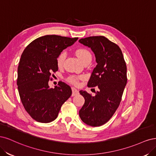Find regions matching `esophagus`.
<instances>
[{
	"label": "esophagus",
	"instance_id": "34e87169",
	"mask_svg": "<svg viewBox=\"0 0 156 156\" xmlns=\"http://www.w3.org/2000/svg\"><path fill=\"white\" fill-rule=\"evenodd\" d=\"M72 91H73V94H72V96H75V95H76L79 93V91L76 88L74 87H73L72 88Z\"/></svg>",
	"mask_w": 156,
	"mask_h": 156
}]
</instances>
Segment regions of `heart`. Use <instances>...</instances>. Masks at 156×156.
Masks as SVG:
<instances>
[{"label": "heart", "instance_id": "1", "mask_svg": "<svg viewBox=\"0 0 156 156\" xmlns=\"http://www.w3.org/2000/svg\"><path fill=\"white\" fill-rule=\"evenodd\" d=\"M76 54L78 56V58L80 59V61H81L82 63L88 61V60H91V58H92L91 53L90 52L89 50H87L85 48H78L76 51ZM65 56H66V54H65V52L64 51L62 52L59 54V56H58V58H57V65L59 67L62 66ZM81 78L82 76H74V75H71V76H69L67 78V80L69 83L76 85L78 83L79 79H80Z\"/></svg>", "mask_w": 156, "mask_h": 156}]
</instances>
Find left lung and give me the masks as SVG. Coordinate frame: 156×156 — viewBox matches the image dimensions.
Masks as SVG:
<instances>
[{"label":"left lung","mask_w":156,"mask_h":156,"mask_svg":"<svg viewBox=\"0 0 156 156\" xmlns=\"http://www.w3.org/2000/svg\"><path fill=\"white\" fill-rule=\"evenodd\" d=\"M79 42L91 48L97 65L92 73L87 86H98L93 97L85 91H80L85 103L79 112L82 121L91 126L106 123L116 112L127 83L126 65L121 50L104 36L80 39Z\"/></svg>","instance_id":"8db88e82"}]
</instances>
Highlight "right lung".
Instances as JSON below:
<instances>
[{
	"mask_svg": "<svg viewBox=\"0 0 156 156\" xmlns=\"http://www.w3.org/2000/svg\"><path fill=\"white\" fill-rule=\"evenodd\" d=\"M78 37L47 35L37 38L23 51L17 69V85L27 113L37 122H51L58 117L63 104L71 96V87L63 82L50 88L52 73L58 70L57 58Z\"/></svg>",
	"mask_w": 156,
	"mask_h": 156,
	"instance_id": "obj_1",
	"label": "right lung"
}]
</instances>
